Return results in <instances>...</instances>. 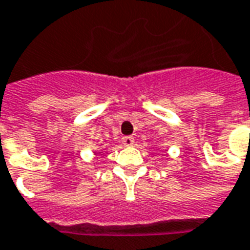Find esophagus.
<instances>
[{
    "label": "esophagus",
    "instance_id": "1",
    "mask_svg": "<svg viewBox=\"0 0 250 250\" xmlns=\"http://www.w3.org/2000/svg\"><path fill=\"white\" fill-rule=\"evenodd\" d=\"M122 142H123L125 146L128 147V146H132V144L135 143V139L132 138V136H123V138H122Z\"/></svg>",
    "mask_w": 250,
    "mask_h": 250
}]
</instances>
